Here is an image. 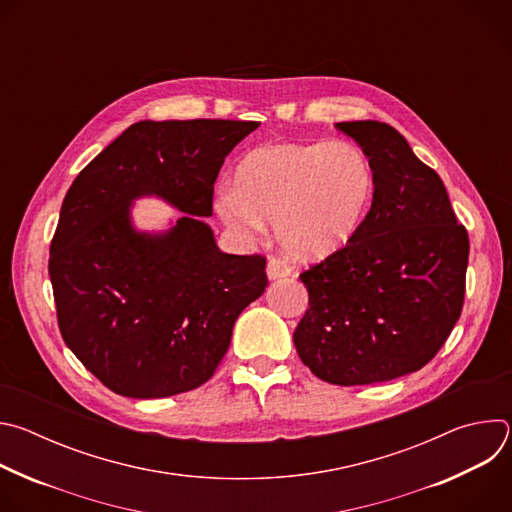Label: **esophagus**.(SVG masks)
<instances>
[{
    "label": "esophagus",
    "instance_id": "esophagus-1",
    "mask_svg": "<svg viewBox=\"0 0 512 512\" xmlns=\"http://www.w3.org/2000/svg\"><path fill=\"white\" fill-rule=\"evenodd\" d=\"M267 275H269V279L287 277V275H291V267H289V263H287L285 259H281V257H271V259L267 261Z\"/></svg>",
    "mask_w": 512,
    "mask_h": 512
}]
</instances>
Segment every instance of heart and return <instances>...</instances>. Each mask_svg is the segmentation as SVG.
<instances>
[{
    "label": "heart",
    "mask_w": 512,
    "mask_h": 512,
    "mask_svg": "<svg viewBox=\"0 0 512 512\" xmlns=\"http://www.w3.org/2000/svg\"><path fill=\"white\" fill-rule=\"evenodd\" d=\"M373 192V164L354 141L271 143L241 160L233 188L218 192L214 208L243 239L273 223L287 255L312 261L354 237Z\"/></svg>",
    "instance_id": "heart-1"
}]
</instances>
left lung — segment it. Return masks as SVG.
I'll return each mask as SVG.
<instances>
[{
	"label": "left lung",
	"mask_w": 512,
	"mask_h": 512,
	"mask_svg": "<svg viewBox=\"0 0 512 512\" xmlns=\"http://www.w3.org/2000/svg\"><path fill=\"white\" fill-rule=\"evenodd\" d=\"M336 129L373 164V204L342 249L300 273L310 306L294 344L318 379L371 385L419 371L444 346L464 306L470 241L442 178L395 127Z\"/></svg>",
	"instance_id": "obj_1"
}]
</instances>
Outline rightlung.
Listing matches in <instances>:
<instances>
[{
    "mask_svg": "<svg viewBox=\"0 0 512 512\" xmlns=\"http://www.w3.org/2000/svg\"><path fill=\"white\" fill-rule=\"evenodd\" d=\"M259 121H139L68 188L48 271L66 346L107 389L158 399L206 383L239 314L267 287L263 255H229L196 216ZM158 193L187 212L166 236L135 234L128 204Z\"/></svg>",
    "mask_w": 512,
    "mask_h": 512,
    "instance_id": "right-lung-1",
    "label": "right lung"
}]
</instances>
